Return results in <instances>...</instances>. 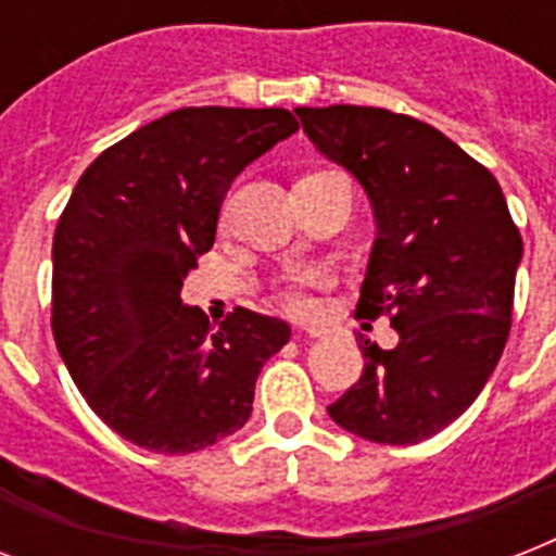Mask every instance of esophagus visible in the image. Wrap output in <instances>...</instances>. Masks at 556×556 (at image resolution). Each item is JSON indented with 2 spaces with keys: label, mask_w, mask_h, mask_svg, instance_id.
I'll list each match as a JSON object with an SVG mask.
<instances>
[{
  "label": "esophagus",
  "mask_w": 556,
  "mask_h": 556,
  "mask_svg": "<svg viewBox=\"0 0 556 556\" xmlns=\"http://www.w3.org/2000/svg\"><path fill=\"white\" fill-rule=\"evenodd\" d=\"M305 338H323L326 334V329L323 326H305Z\"/></svg>",
  "instance_id": "1"
}]
</instances>
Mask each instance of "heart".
Masks as SVG:
<instances>
[{"mask_svg":"<svg viewBox=\"0 0 556 556\" xmlns=\"http://www.w3.org/2000/svg\"><path fill=\"white\" fill-rule=\"evenodd\" d=\"M326 282V270L320 268H296L282 277L279 282V300L288 312H308L312 308V296L308 291Z\"/></svg>","mask_w":556,"mask_h":556,"instance_id":"heart-1","label":"heart"}]
</instances>
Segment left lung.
<instances>
[{"instance_id": "8db88e82", "label": "left lung", "mask_w": 556, "mask_h": 556, "mask_svg": "<svg viewBox=\"0 0 556 556\" xmlns=\"http://www.w3.org/2000/svg\"><path fill=\"white\" fill-rule=\"evenodd\" d=\"M308 141L364 187L378 236L357 312L389 314L395 349L364 340V375L331 421L418 444L473 404L510 331L522 236L500 181L435 126L371 106L296 109Z\"/></svg>"}]
</instances>
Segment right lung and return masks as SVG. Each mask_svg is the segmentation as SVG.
Returning <instances> with one entry per match:
<instances>
[{
    "label": "right lung",
    "mask_w": 556,
    "mask_h": 556,
    "mask_svg": "<svg viewBox=\"0 0 556 556\" xmlns=\"http://www.w3.org/2000/svg\"><path fill=\"white\" fill-rule=\"evenodd\" d=\"M300 129L288 109H178L100 152L54 233L51 329L83 397L138 447L185 456L242 430L291 326L181 303L233 178Z\"/></svg>",
    "instance_id": "obj_1"
}]
</instances>
